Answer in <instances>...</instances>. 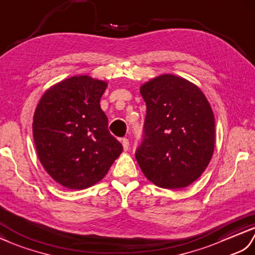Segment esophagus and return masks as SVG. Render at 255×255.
I'll use <instances>...</instances> for the list:
<instances>
[{"label": "esophagus", "mask_w": 255, "mask_h": 255, "mask_svg": "<svg viewBox=\"0 0 255 255\" xmlns=\"http://www.w3.org/2000/svg\"><path fill=\"white\" fill-rule=\"evenodd\" d=\"M122 145H123V149L124 150H128V146H129V143H128V138H122Z\"/></svg>", "instance_id": "esophagus-1"}]
</instances>
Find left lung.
Here are the masks:
<instances>
[{"instance_id":"obj_1","label":"left lung","mask_w":255,"mask_h":255,"mask_svg":"<svg viewBox=\"0 0 255 255\" xmlns=\"http://www.w3.org/2000/svg\"><path fill=\"white\" fill-rule=\"evenodd\" d=\"M146 104L142 143L135 158L145 177L163 189L190 185L214 152L215 119L202 90L171 74L140 87Z\"/></svg>"}]
</instances>
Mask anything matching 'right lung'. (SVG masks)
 <instances>
[{
    "label": "right lung",
    "mask_w": 255,
    "mask_h": 255,
    "mask_svg": "<svg viewBox=\"0 0 255 255\" xmlns=\"http://www.w3.org/2000/svg\"><path fill=\"white\" fill-rule=\"evenodd\" d=\"M104 81L83 75L43 94L33 116V142L41 165L61 185L83 190L97 183L123 147L108 129L100 108Z\"/></svg>",
    "instance_id": "right-lung-1"
}]
</instances>
